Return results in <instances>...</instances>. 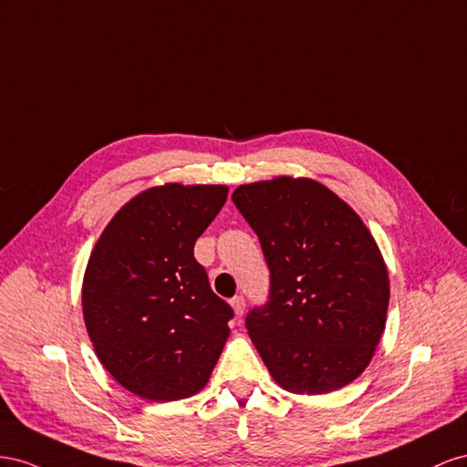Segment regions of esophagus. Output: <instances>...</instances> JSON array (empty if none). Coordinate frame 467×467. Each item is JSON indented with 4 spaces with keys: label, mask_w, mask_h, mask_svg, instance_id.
<instances>
[{
    "label": "esophagus",
    "mask_w": 467,
    "mask_h": 467,
    "mask_svg": "<svg viewBox=\"0 0 467 467\" xmlns=\"http://www.w3.org/2000/svg\"><path fill=\"white\" fill-rule=\"evenodd\" d=\"M231 307H233V311H234V315H236V317H243V315H244L246 303H244V299H243L241 296H236V297H233V299H231Z\"/></svg>",
    "instance_id": "1"
}]
</instances>
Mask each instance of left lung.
Instances as JSON below:
<instances>
[{"instance_id":"8db88e82","label":"left lung","mask_w":467,"mask_h":467,"mask_svg":"<svg viewBox=\"0 0 467 467\" xmlns=\"http://www.w3.org/2000/svg\"><path fill=\"white\" fill-rule=\"evenodd\" d=\"M233 202L258 234L270 301L246 317L248 335L285 391L323 395L354 381L374 358L389 275L358 213L309 178L238 185Z\"/></svg>"}]
</instances>
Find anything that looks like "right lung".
Masks as SVG:
<instances>
[{
  "label": "right lung",
  "instance_id": "add662e5",
  "mask_svg": "<svg viewBox=\"0 0 467 467\" xmlns=\"http://www.w3.org/2000/svg\"><path fill=\"white\" fill-rule=\"evenodd\" d=\"M226 193V185L144 190L91 250L82 309L93 350L117 383L149 401L202 391L231 335L233 309L193 258Z\"/></svg>",
  "mask_w": 467,
  "mask_h": 467
}]
</instances>
